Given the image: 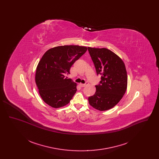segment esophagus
<instances>
[{
	"label": "esophagus",
	"mask_w": 159,
	"mask_h": 159,
	"mask_svg": "<svg viewBox=\"0 0 159 159\" xmlns=\"http://www.w3.org/2000/svg\"><path fill=\"white\" fill-rule=\"evenodd\" d=\"M87 84H88V83H84V84H83V83H80L79 84V85L81 86V87H84V86H85L86 85H87Z\"/></svg>",
	"instance_id": "esophagus-1"
}]
</instances>
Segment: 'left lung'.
Wrapping results in <instances>:
<instances>
[{"label":"left lung","instance_id":"obj_1","mask_svg":"<svg viewBox=\"0 0 159 159\" xmlns=\"http://www.w3.org/2000/svg\"><path fill=\"white\" fill-rule=\"evenodd\" d=\"M88 51L97 75H101L95 94L88 98L89 103L99 111L108 110L121 100L126 91L125 65L118 55L107 48L88 47Z\"/></svg>","mask_w":159,"mask_h":159}]
</instances>
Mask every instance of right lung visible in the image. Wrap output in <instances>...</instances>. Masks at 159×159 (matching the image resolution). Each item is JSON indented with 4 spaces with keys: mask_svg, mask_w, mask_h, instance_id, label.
Here are the masks:
<instances>
[{
    "mask_svg": "<svg viewBox=\"0 0 159 159\" xmlns=\"http://www.w3.org/2000/svg\"><path fill=\"white\" fill-rule=\"evenodd\" d=\"M88 48L78 45L54 47L48 50L38 64L35 81L43 101L53 108L70 102L77 91V84L65 75Z\"/></svg>",
    "mask_w": 159,
    "mask_h": 159,
    "instance_id": "obj_1",
    "label": "right lung"
}]
</instances>
